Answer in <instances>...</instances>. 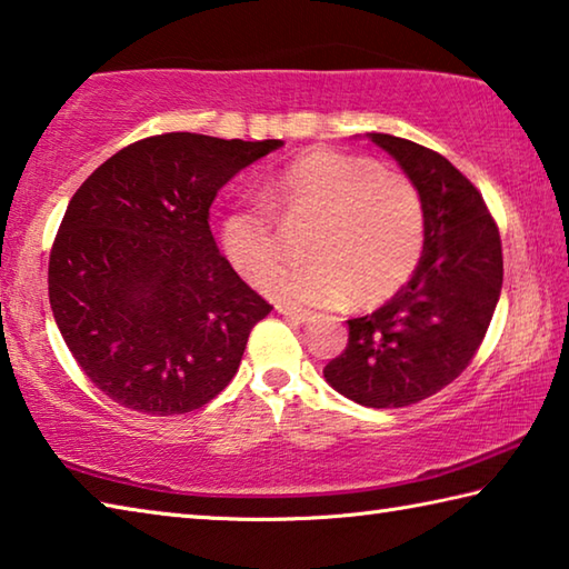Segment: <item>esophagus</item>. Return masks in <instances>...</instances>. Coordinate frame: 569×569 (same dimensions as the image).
<instances>
[{
	"instance_id": "34e87169",
	"label": "esophagus",
	"mask_w": 569,
	"mask_h": 569,
	"mask_svg": "<svg viewBox=\"0 0 569 569\" xmlns=\"http://www.w3.org/2000/svg\"><path fill=\"white\" fill-rule=\"evenodd\" d=\"M277 312L282 315V317H287V320H292V322H300V325L310 322L312 317H315L310 310H295V307H277Z\"/></svg>"
}]
</instances>
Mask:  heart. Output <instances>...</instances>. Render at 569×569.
I'll list each match as a JSON object with an SVG mask.
<instances>
[{
	"instance_id": "1",
	"label": "heart",
	"mask_w": 569,
	"mask_h": 569,
	"mask_svg": "<svg viewBox=\"0 0 569 569\" xmlns=\"http://www.w3.org/2000/svg\"><path fill=\"white\" fill-rule=\"evenodd\" d=\"M267 199L288 221L316 222L307 266L266 269L281 253L273 210L247 199L224 217L222 247L237 272L262 277V292L295 307L377 302L402 287L425 247V207L410 177L372 159L315 149L277 172Z\"/></svg>"
}]
</instances>
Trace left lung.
Segmentation results:
<instances>
[{
    "label": "left lung",
    "instance_id": "1",
    "mask_svg": "<svg viewBox=\"0 0 569 569\" xmlns=\"http://www.w3.org/2000/svg\"><path fill=\"white\" fill-rule=\"evenodd\" d=\"M420 189L425 247L410 282L372 315L347 320L350 342L325 380L365 407H407L462 375L502 290L500 232L460 169L410 139L367 134Z\"/></svg>",
    "mask_w": 569,
    "mask_h": 569
}]
</instances>
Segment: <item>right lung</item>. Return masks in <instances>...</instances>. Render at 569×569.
Segmentation results:
<instances>
[{"instance_id": "add662e5", "label": "right lung", "mask_w": 569, "mask_h": 569, "mask_svg": "<svg viewBox=\"0 0 569 569\" xmlns=\"http://www.w3.org/2000/svg\"><path fill=\"white\" fill-rule=\"evenodd\" d=\"M279 147L157 134L119 149L77 189L49 254V305L109 400L184 415L232 382L249 332L272 307L219 254L209 207Z\"/></svg>"}]
</instances>
